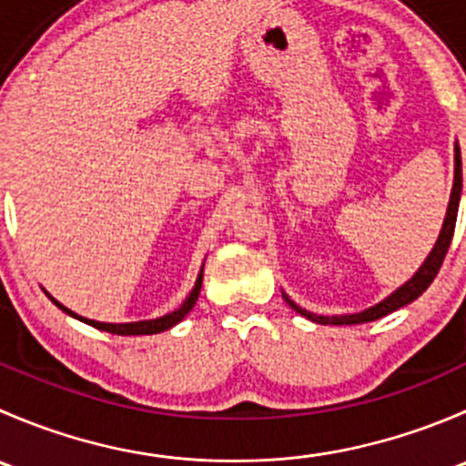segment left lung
I'll return each instance as SVG.
<instances>
[{"mask_svg":"<svg viewBox=\"0 0 466 466\" xmlns=\"http://www.w3.org/2000/svg\"><path fill=\"white\" fill-rule=\"evenodd\" d=\"M460 191H462V159H460V148H455V180H453V191H451V200H449V209H446V218H444V225H441V232H440V238H437L433 252L429 255V259L424 261V266L417 270V275L412 277L408 284H403L401 289L394 290L392 295H390L388 299H383V302L377 304V307L368 309V311L363 313H354V316H316V313H309L304 311V309H299L298 304L290 302L289 298L284 295V299L289 302L290 309H295V311L299 313V316L309 318V320L318 322V324H360V322H372V320H379V318L388 316V313L397 311V309L406 307V304H410L412 299L420 298L421 293H424L426 289H429L431 284H433L435 275L440 272L441 268V261H444L446 252H449V246H451V238H453V232H455V218H458V205H460Z\"/></svg>","mask_w":466,"mask_h":466,"instance_id":"left-lung-1","label":"left lung"}]
</instances>
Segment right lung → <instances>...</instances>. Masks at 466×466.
<instances>
[{"mask_svg": "<svg viewBox=\"0 0 466 466\" xmlns=\"http://www.w3.org/2000/svg\"><path fill=\"white\" fill-rule=\"evenodd\" d=\"M200 286H203V272H200V275H198V281H196V286H194V290H191V295L185 299V304H182V307L177 309V311L168 313V316H164V318H157V320H144V322H130V324H106V322L86 320V318H78L76 313H72V311H69V309H65L63 304L56 302L54 298H51V299H54V302L58 304V307L63 309L65 313H69V316L78 318V320L92 324V327L101 329V331L116 333V336H146V333H159V331H164V329H171L173 324L180 322L182 318H185L187 313H189L191 309H194L196 299H198V295H200Z\"/></svg>", "mask_w": 466, "mask_h": 466, "instance_id": "1", "label": "right lung"}]
</instances>
